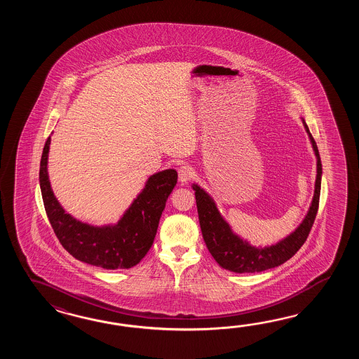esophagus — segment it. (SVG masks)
I'll use <instances>...</instances> for the list:
<instances>
[{
  "label": "esophagus",
  "mask_w": 359,
  "mask_h": 359,
  "mask_svg": "<svg viewBox=\"0 0 359 359\" xmlns=\"http://www.w3.org/2000/svg\"><path fill=\"white\" fill-rule=\"evenodd\" d=\"M194 177V169L191 168L190 165H182L178 169V178L182 183H186L190 181L191 178Z\"/></svg>",
  "instance_id": "esophagus-1"
}]
</instances>
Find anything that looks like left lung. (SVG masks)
Listing matches in <instances>:
<instances>
[{
	"label": "left lung",
	"mask_w": 359,
	"mask_h": 359,
	"mask_svg": "<svg viewBox=\"0 0 359 359\" xmlns=\"http://www.w3.org/2000/svg\"><path fill=\"white\" fill-rule=\"evenodd\" d=\"M304 126L305 130L309 133L313 149L317 156V180L314 198L303 223L295 229V232H292L290 236L286 237L278 244L257 249L243 241L240 237L232 233L229 223L222 218L210 196L205 191L201 190L198 184H194L192 189L195 190L198 222L206 248L222 268L236 273L262 272L269 268L278 267L286 260L290 259L304 244L318 212L322 176V163L318 147L305 122Z\"/></svg>",
	"instance_id": "1"
}]
</instances>
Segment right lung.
Returning a JSON list of instances; mask_svg holds the SVG:
<instances>
[{
	"mask_svg": "<svg viewBox=\"0 0 359 359\" xmlns=\"http://www.w3.org/2000/svg\"><path fill=\"white\" fill-rule=\"evenodd\" d=\"M47 138L39 164V184L43 205L55 235L76 259L104 269H128L150 250L161 212L177 183V172L167 169L150 177L145 189L115 226L92 227L64 212L51 190L47 176Z\"/></svg>",
	"mask_w": 359,
	"mask_h": 359,
	"instance_id": "obj_1",
	"label": "right lung"
}]
</instances>
